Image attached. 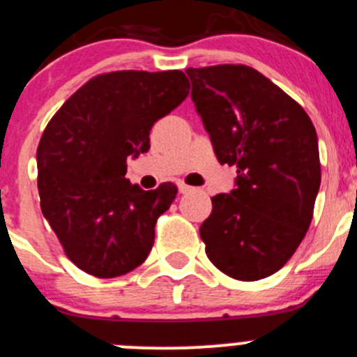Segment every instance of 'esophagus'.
I'll return each instance as SVG.
<instances>
[{"instance_id": "obj_1", "label": "esophagus", "mask_w": 357, "mask_h": 357, "mask_svg": "<svg viewBox=\"0 0 357 357\" xmlns=\"http://www.w3.org/2000/svg\"><path fill=\"white\" fill-rule=\"evenodd\" d=\"M178 190L182 194H187V192H190V190H192V187L190 185H187V183H183V182H180L178 183Z\"/></svg>"}]
</instances>
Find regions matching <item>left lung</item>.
Returning <instances> with one entry per match:
<instances>
[{"instance_id": "8db88e82", "label": "left lung", "mask_w": 357, "mask_h": 357, "mask_svg": "<svg viewBox=\"0 0 357 357\" xmlns=\"http://www.w3.org/2000/svg\"><path fill=\"white\" fill-rule=\"evenodd\" d=\"M192 98L236 189L211 197L199 234L210 262L239 281L278 273L309 229L321 183L319 149L302 105L243 63L189 67Z\"/></svg>"}]
</instances>
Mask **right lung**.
<instances>
[{"label": "right lung", "instance_id": "add662e5", "mask_svg": "<svg viewBox=\"0 0 357 357\" xmlns=\"http://www.w3.org/2000/svg\"><path fill=\"white\" fill-rule=\"evenodd\" d=\"M182 70H112L88 79L55 112L36 151L45 218L67 259L95 278L139 267L177 185H132L126 158L149 151L154 123L189 95Z\"/></svg>", "mask_w": 357, "mask_h": 357}]
</instances>
